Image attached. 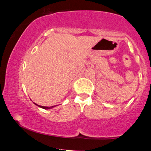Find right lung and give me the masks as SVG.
<instances>
[{"instance_id":"add662e5","label":"right lung","mask_w":151,"mask_h":151,"mask_svg":"<svg viewBox=\"0 0 151 151\" xmlns=\"http://www.w3.org/2000/svg\"><path fill=\"white\" fill-rule=\"evenodd\" d=\"M34 104H35L36 105H37L38 107H41V108H43V109H45V110H48V109H51V108H53V107H55V106H51V107H46V106H41V105H37V104H36L35 102H34Z\"/></svg>"}]
</instances>
